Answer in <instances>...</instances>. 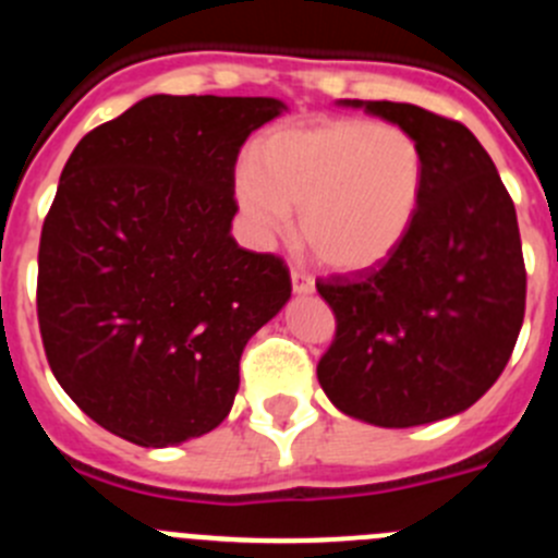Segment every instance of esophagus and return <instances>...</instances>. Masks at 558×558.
<instances>
[{"instance_id": "1", "label": "esophagus", "mask_w": 558, "mask_h": 558, "mask_svg": "<svg viewBox=\"0 0 558 558\" xmlns=\"http://www.w3.org/2000/svg\"><path fill=\"white\" fill-rule=\"evenodd\" d=\"M291 289H294V294H313L316 291V280L311 275L291 269Z\"/></svg>"}]
</instances>
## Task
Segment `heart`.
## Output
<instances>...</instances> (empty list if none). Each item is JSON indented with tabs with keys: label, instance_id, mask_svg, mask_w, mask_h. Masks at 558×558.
<instances>
[{
	"label": "heart",
	"instance_id": "heart-1",
	"mask_svg": "<svg viewBox=\"0 0 558 558\" xmlns=\"http://www.w3.org/2000/svg\"><path fill=\"white\" fill-rule=\"evenodd\" d=\"M256 160L234 171V198L258 245L283 234L300 207V234L318 262L362 272L387 262L414 226L425 155L414 135L371 119L275 128Z\"/></svg>",
	"mask_w": 558,
	"mask_h": 558
}]
</instances>
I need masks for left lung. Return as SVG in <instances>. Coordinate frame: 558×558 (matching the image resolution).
Segmentation results:
<instances>
[{
    "mask_svg": "<svg viewBox=\"0 0 558 558\" xmlns=\"http://www.w3.org/2000/svg\"><path fill=\"white\" fill-rule=\"evenodd\" d=\"M398 124L425 155V191L403 245L376 269L318 280L335 340L318 384L378 428L447 420L505 371L526 307L518 218L483 144L411 102L338 100Z\"/></svg>",
    "mask_w": 558,
    "mask_h": 558,
    "instance_id": "left-lung-1",
    "label": "left lung"
}]
</instances>
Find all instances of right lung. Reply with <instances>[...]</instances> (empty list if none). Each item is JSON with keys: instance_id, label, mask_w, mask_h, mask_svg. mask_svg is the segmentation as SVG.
Masks as SVG:
<instances>
[{"instance_id": "add662e5", "label": "right lung", "mask_w": 558, "mask_h": 558, "mask_svg": "<svg viewBox=\"0 0 558 558\" xmlns=\"http://www.w3.org/2000/svg\"><path fill=\"white\" fill-rule=\"evenodd\" d=\"M278 97L153 95L86 133L37 256L48 365L73 403L138 447L229 416L247 340L291 300L269 253L231 236L234 163Z\"/></svg>"}]
</instances>
